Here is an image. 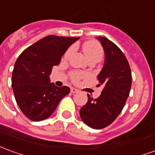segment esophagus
I'll return each instance as SVG.
<instances>
[{
  "label": "esophagus",
  "instance_id": "34e87169",
  "mask_svg": "<svg viewBox=\"0 0 155 155\" xmlns=\"http://www.w3.org/2000/svg\"><path fill=\"white\" fill-rule=\"evenodd\" d=\"M70 91H71V93H76L78 92V90L77 89L73 88V87H72V88L70 89Z\"/></svg>",
  "mask_w": 155,
  "mask_h": 155
}]
</instances>
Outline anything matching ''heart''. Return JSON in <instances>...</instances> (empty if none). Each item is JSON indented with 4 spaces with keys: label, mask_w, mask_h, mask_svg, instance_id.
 Instances as JSON below:
<instances>
[{
    "label": "heart",
    "mask_w": 155,
    "mask_h": 155,
    "mask_svg": "<svg viewBox=\"0 0 155 155\" xmlns=\"http://www.w3.org/2000/svg\"><path fill=\"white\" fill-rule=\"evenodd\" d=\"M82 49L85 53V56L87 57V59L90 62H99L101 59H102L104 55V50L102 47L101 46L100 44H98L96 41H87L85 42L83 45H82ZM74 50V46H70L66 52L64 53V59H69L70 56L72 55L73 52ZM85 76L82 73L80 72H72L71 73V79L74 82H78L81 80V78H83Z\"/></svg>",
    "instance_id": "b5f03b06"
}]
</instances>
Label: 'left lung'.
I'll return each instance as SVG.
<instances>
[{
  "instance_id": "8db88e82",
  "label": "left lung",
  "mask_w": 155,
  "mask_h": 155,
  "mask_svg": "<svg viewBox=\"0 0 155 155\" xmlns=\"http://www.w3.org/2000/svg\"><path fill=\"white\" fill-rule=\"evenodd\" d=\"M100 40L105 52V64L98 74L101 94L96 99L90 95L87 103L81 107L82 121L95 129L109 126L121 113L129 96L132 85V73L126 56L114 43L105 38Z\"/></svg>"
}]
</instances>
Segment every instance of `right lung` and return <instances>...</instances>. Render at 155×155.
Listing matches in <instances>:
<instances>
[{
    "mask_svg": "<svg viewBox=\"0 0 155 155\" xmlns=\"http://www.w3.org/2000/svg\"><path fill=\"white\" fill-rule=\"evenodd\" d=\"M79 38L49 35L38 40L19 55L14 65L12 85L18 107L28 118L42 121L54 111L68 86L50 83L49 74L67 48Z\"/></svg>",
    "mask_w": 155,
    "mask_h": 155,
    "instance_id": "obj_1",
    "label": "right lung"
}]
</instances>
